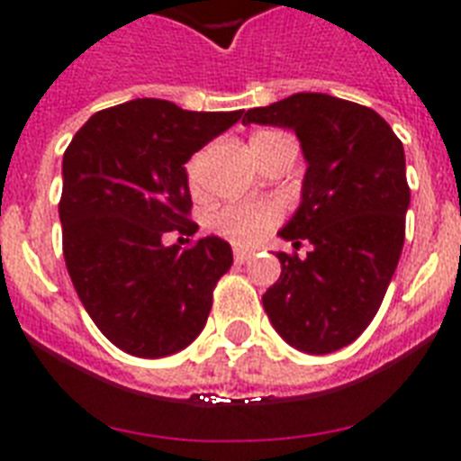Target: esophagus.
<instances>
[{
	"instance_id": "obj_1",
	"label": "esophagus",
	"mask_w": 461,
	"mask_h": 461,
	"mask_svg": "<svg viewBox=\"0 0 461 461\" xmlns=\"http://www.w3.org/2000/svg\"><path fill=\"white\" fill-rule=\"evenodd\" d=\"M251 258H253V251H249V249H241V246L234 249V260H237L239 266H241V263H249Z\"/></svg>"
}]
</instances>
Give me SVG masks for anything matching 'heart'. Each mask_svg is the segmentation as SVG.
Listing matches in <instances>:
<instances>
[{
  "instance_id": "1",
  "label": "heart",
  "mask_w": 461,
  "mask_h": 461,
  "mask_svg": "<svg viewBox=\"0 0 461 461\" xmlns=\"http://www.w3.org/2000/svg\"><path fill=\"white\" fill-rule=\"evenodd\" d=\"M273 136H282V133H258L253 136V140H263V139H273ZM203 162L201 155H195L186 167V176H188V186L198 191L201 188L203 179ZM280 217V210L275 203H244V205H224L217 212L210 215V227L222 234V237L231 239V241H239V244H256L258 239H263L270 227L277 222Z\"/></svg>"
}]
</instances>
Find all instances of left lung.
I'll return each instance as SVG.
<instances>
[{"instance_id": "obj_1", "label": "left lung", "mask_w": 461, "mask_h": 461, "mask_svg": "<svg viewBox=\"0 0 461 461\" xmlns=\"http://www.w3.org/2000/svg\"><path fill=\"white\" fill-rule=\"evenodd\" d=\"M241 124L292 129L306 174L280 234L306 258L277 253L280 280L263 294L273 328L303 354H332L378 313L404 246V148L385 119L325 93H296L249 110Z\"/></svg>"}]
</instances>
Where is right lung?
I'll return each instance as SVG.
<instances>
[{
    "instance_id": "obj_1",
    "label": "right lung",
    "mask_w": 461,
    "mask_h": 461,
    "mask_svg": "<svg viewBox=\"0 0 461 461\" xmlns=\"http://www.w3.org/2000/svg\"><path fill=\"white\" fill-rule=\"evenodd\" d=\"M239 119L241 112H188L139 97L93 114L64 153L68 277L100 332L131 357L176 354L205 328L231 246L205 237L181 251L162 237L198 230L186 217L184 165Z\"/></svg>"
}]
</instances>
